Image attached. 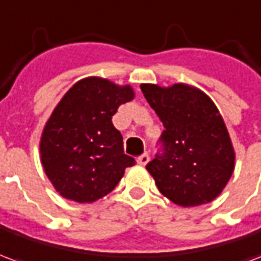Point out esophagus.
<instances>
[{"mask_svg": "<svg viewBox=\"0 0 261 261\" xmlns=\"http://www.w3.org/2000/svg\"><path fill=\"white\" fill-rule=\"evenodd\" d=\"M148 161H149V155L148 153H142L141 156H138V159H137V162L142 165V166H145L148 164Z\"/></svg>", "mask_w": 261, "mask_h": 261, "instance_id": "obj_1", "label": "esophagus"}]
</instances>
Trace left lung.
<instances>
[{
    "mask_svg": "<svg viewBox=\"0 0 261 261\" xmlns=\"http://www.w3.org/2000/svg\"><path fill=\"white\" fill-rule=\"evenodd\" d=\"M164 123L158 152L147 169L165 197L181 207L213 201L232 176L235 152L213 100L192 86L141 85Z\"/></svg>",
    "mask_w": 261,
    "mask_h": 261,
    "instance_id": "left-lung-1",
    "label": "left lung"
}]
</instances>
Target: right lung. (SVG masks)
<instances>
[{
	"instance_id": "1",
	"label": "right lung",
	"mask_w": 261,
	"mask_h": 261,
	"mask_svg": "<svg viewBox=\"0 0 261 261\" xmlns=\"http://www.w3.org/2000/svg\"><path fill=\"white\" fill-rule=\"evenodd\" d=\"M133 97L128 85L86 78L56 106L43 131L40 153L44 172L61 196L96 201L117 186L125 168L136 165L112 123L120 105Z\"/></svg>"
}]
</instances>
